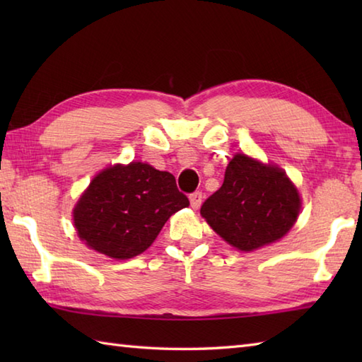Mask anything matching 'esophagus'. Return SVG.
<instances>
[{
    "instance_id": "34e87169",
    "label": "esophagus",
    "mask_w": 362,
    "mask_h": 362,
    "mask_svg": "<svg viewBox=\"0 0 362 362\" xmlns=\"http://www.w3.org/2000/svg\"><path fill=\"white\" fill-rule=\"evenodd\" d=\"M202 201H204V194L201 193V191H196V193L189 194V202H191V206H193L194 210H197L199 206L202 205Z\"/></svg>"
}]
</instances>
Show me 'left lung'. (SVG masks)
Listing matches in <instances>:
<instances>
[{"label":"left lung","instance_id":"left-lung-1","mask_svg":"<svg viewBox=\"0 0 362 362\" xmlns=\"http://www.w3.org/2000/svg\"><path fill=\"white\" fill-rule=\"evenodd\" d=\"M300 211V196L280 168L236 153L222 187L204 202L201 214L233 247L250 252L289 232Z\"/></svg>","mask_w":362,"mask_h":362}]
</instances>
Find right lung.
I'll return each mask as SVG.
<instances>
[{
	"label": "right lung",
	"instance_id": "1",
	"mask_svg": "<svg viewBox=\"0 0 362 362\" xmlns=\"http://www.w3.org/2000/svg\"><path fill=\"white\" fill-rule=\"evenodd\" d=\"M188 205L171 173L132 161L98 174L73 218L79 238L90 249L127 259L148 249L171 214Z\"/></svg>",
	"mask_w": 362,
	"mask_h": 362
}]
</instances>
